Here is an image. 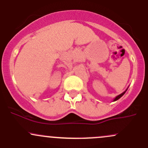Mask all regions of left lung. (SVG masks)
<instances>
[{"mask_svg":"<svg viewBox=\"0 0 148 148\" xmlns=\"http://www.w3.org/2000/svg\"><path fill=\"white\" fill-rule=\"evenodd\" d=\"M127 89H128V88H127V89H126V90H125V91H124V92L123 93H122V94H119V95H118V96H116V97H115V98H114V99H113V101H117V100H118V99H120V98H121V97H122V96H123L124 94H125V92H127Z\"/></svg>","mask_w":148,"mask_h":148,"instance_id":"8db88e82","label":"left lung"}]
</instances>
